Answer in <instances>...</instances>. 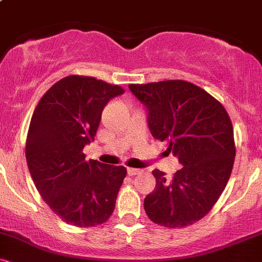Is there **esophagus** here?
<instances>
[{
  "label": "esophagus",
  "mask_w": 262,
  "mask_h": 262,
  "mask_svg": "<svg viewBox=\"0 0 262 262\" xmlns=\"http://www.w3.org/2000/svg\"><path fill=\"white\" fill-rule=\"evenodd\" d=\"M127 172H128L129 176H134V175H138V173H140L141 170L140 169H134V167H128Z\"/></svg>",
  "instance_id": "1"
}]
</instances>
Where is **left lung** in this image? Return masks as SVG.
<instances>
[{
    "label": "left lung",
    "instance_id": "1",
    "mask_svg": "<svg viewBox=\"0 0 262 262\" xmlns=\"http://www.w3.org/2000/svg\"><path fill=\"white\" fill-rule=\"evenodd\" d=\"M129 89L148 110L152 137L165 141L182 165L172 177L152 171L156 186L144 200V209L161 227H188L212 209L230 177L235 143L229 114L187 81L132 83Z\"/></svg>",
    "mask_w": 262,
    "mask_h": 262
}]
</instances>
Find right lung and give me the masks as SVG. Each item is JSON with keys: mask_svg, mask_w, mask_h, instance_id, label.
Masks as SVG:
<instances>
[{"mask_svg": "<svg viewBox=\"0 0 262 262\" xmlns=\"http://www.w3.org/2000/svg\"><path fill=\"white\" fill-rule=\"evenodd\" d=\"M124 93L118 85L71 75L44 93L33 113L26 158L44 202L75 227L100 225L112 215L124 166L86 160V144L95 139L108 101Z\"/></svg>", "mask_w": 262, "mask_h": 262, "instance_id": "add662e5", "label": "right lung"}]
</instances>
